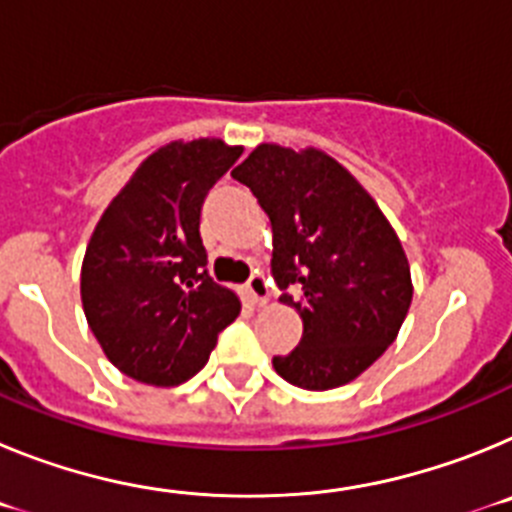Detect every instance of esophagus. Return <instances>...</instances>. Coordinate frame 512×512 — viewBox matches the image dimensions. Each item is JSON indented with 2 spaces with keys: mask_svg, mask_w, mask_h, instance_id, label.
I'll list each match as a JSON object with an SVG mask.
<instances>
[{
  "mask_svg": "<svg viewBox=\"0 0 512 512\" xmlns=\"http://www.w3.org/2000/svg\"><path fill=\"white\" fill-rule=\"evenodd\" d=\"M246 289H248V295L253 297V302H256V305H266V302H269L271 284H269V279L261 274V271L251 274V279L246 282Z\"/></svg>",
  "mask_w": 512,
  "mask_h": 512,
  "instance_id": "34e87169",
  "label": "esophagus"
}]
</instances>
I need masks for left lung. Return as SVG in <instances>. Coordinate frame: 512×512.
Masks as SVG:
<instances>
[{"label": "left lung", "mask_w": 512, "mask_h": 512, "mask_svg": "<svg viewBox=\"0 0 512 512\" xmlns=\"http://www.w3.org/2000/svg\"><path fill=\"white\" fill-rule=\"evenodd\" d=\"M230 176L269 215L279 302L302 318L300 346L274 356V369L302 390L348 384L387 351L410 310L400 238L369 192L318 148L261 143ZM287 286L301 289L297 301Z\"/></svg>", "instance_id": "1"}]
</instances>
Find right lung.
<instances>
[{
    "label": "right lung",
    "instance_id": "obj_1",
    "mask_svg": "<svg viewBox=\"0 0 512 512\" xmlns=\"http://www.w3.org/2000/svg\"><path fill=\"white\" fill-rule=\"evenodd\" d=\"M241 153L217 138L158 148L94 228L81 305L104 356L138 382H187L241 312L233 289L207 274L200 238L202 202Z\"/></svg>",
    "mask_w": 512,
    "mask_h": 512
}]
</instances>
